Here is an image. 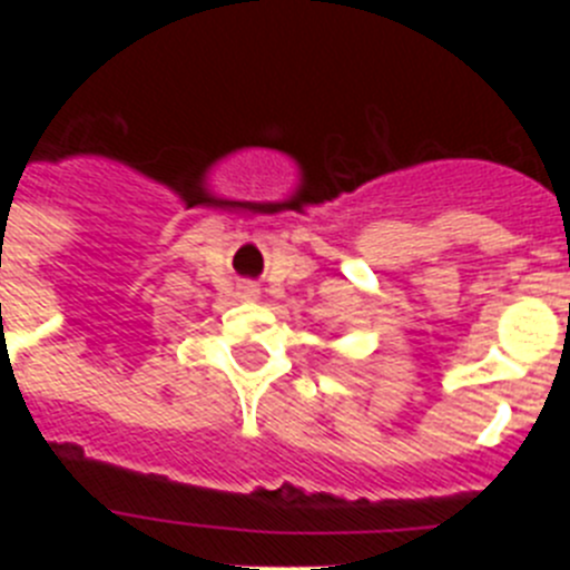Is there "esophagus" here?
I'll return each mask as SVG.
<instances>
[{"label":"esophagus","mask_w":570,"mask_h":570,"mask_svg":"<svg viewBox=\"0 0 570 570\" xmlns=\"http://www.w3.org/2000/svg\"><path fill=\"white\" fill-rule=\"evenodd\" d=\"M239 296H242V299H256V296H259V288H256L254 282H242Z\"/></svg>","instance_id":"1"}]
</instances>
